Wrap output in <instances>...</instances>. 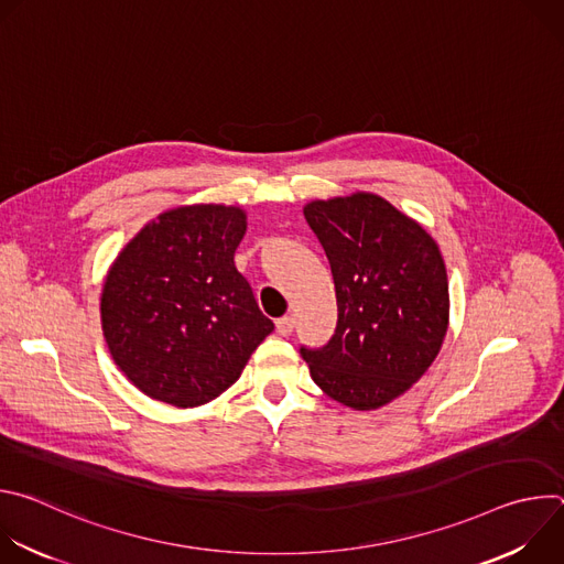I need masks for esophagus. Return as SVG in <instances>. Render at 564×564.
Instances as JSON below:
<instances>
[{
	"mask_svg": "<svg viewBox=\"0 0 564 564\" xmlns=\"http://www.w3.org/2000/svg\"><path fill=\"white\" fill-rule=\"evenodd\" d=\"M292 330H294V318H292V316H281V318L276 321V333H279L281 337H290Z\"/></svg>",
	"mask_w": 564,
	"mask_h": 564,
	"instance_id": "obj_1",
	"label": "esophagus"
}]
</instances>
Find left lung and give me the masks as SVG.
I'll return each instance as SVG.
<instances>
[{"instance_id":"left-lung-1","label":"left lung","mask_w":564,"mask_h":564,"mask_svg":"<svg viewBox=\"0 0 564 564\" xmlns=\"http://www.w3.org/2000/svg\"><path fill=\"white\" fill-rule=\"evenodd\" d=\"M337 292V328L324 348H301L310 377L355 411L404 394L435 361L448 328V279L429 231L377 194L303 207Z\"/></svg>"}]
</instances>
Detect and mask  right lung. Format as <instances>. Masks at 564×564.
<instances>
[{
    "instance_id": "obj_1",
    "label": "right lung",
    "mask_w": 564,
    "mask_h": 564,
    "mask_svg": "<svg viewBox=\"0 0 564 564\" xmlns=\"http://www.w3.org/2000/svg\"><path fill=\"white\" fill-rule=\"evenodd\" d=\"M246 218L227 205L167 209L109 268L102 333L116 366L147 397L178 409L207 404L274 330L234 265Z\"/></svg>"
}]
</instances>
